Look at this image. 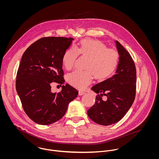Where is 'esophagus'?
Instances as JSON below:
<instances>
[{
	"instance_id": "esophagus-1",
	"label": "esophagus",
	"mask_w": 159,
	"mask_h": 159,
	"mask_svg": "<svg viewBox=\"0 0 159 159\" xmlns=\"http://www.w3.org/2000/svg\"><path fill=\"white\" fill-rule=\"evenodd\" d=\"M84 94H85V92L83 91H79V95H83Z\"/></svg>"
}]
</instances>
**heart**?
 <instances>
[{
    "instance_id": "obj_1",
    "label": "heart",
    "mask_w": 159,
    "mask_h": 159,
    "mask_svg": "<svg viewBox=\"0 0 159 159\" xmlns=\"http://www.w3.org/2000/svg\"><path fill=\"white\" fill-rule=\"evenodd\" d=\"M80 54L88 57L85 70H75L67 76L68 83L80 89H85L92 81L93 76L98 80H104L110 77L117 68L119 55L112 48H108L101 41L93 39H84L79 46L67 49L62 57V62L67 69L74 66Z\"/></svg>"
}]
</instances>
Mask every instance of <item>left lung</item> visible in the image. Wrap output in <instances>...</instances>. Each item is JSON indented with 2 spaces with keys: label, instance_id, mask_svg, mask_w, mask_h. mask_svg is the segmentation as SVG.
<instances>
[{
  "label": "left lung",
  "instance_id": "8db88e82",
  "mask_svg": "<svg viewBox=\"0 0 159 159\" xmlns=\"http://www.w3.org/2000/svg\"><path fill=\"white\" fill-rule=\"evenodd\" d=\"M119 55L115 75L93 87L97 96L95 104L88 111L89 118L95 123L110 125L119 121L132 105L136 93V71L129 52L115 41ZM107 96L103 101L101 97Z\"/></svg>",
  "mask_w": 159,
  "mask_h": 159
}]
</instances>
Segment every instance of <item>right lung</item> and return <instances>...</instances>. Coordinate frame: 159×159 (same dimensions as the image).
Segmentation results:
<instances>
[{
	"label": "right lung",
	"instance_id": "right-lung-1",
	"mask_svg": "<svg viewBox=\"0 0 159 159\" xmlns=\"http://www.w3.org/2000/svg\"><path fill=\"white\" fill-rule=\"evenodd\" d=\"M73 38L43 37L24 52L17 71L16 89L29 117L40 125H49L66 113L78 91L66 84L58 93L51 92V83L64 82L62 57Z\"/></svg>",
	"mask_w": 159,
	"mask_h": 159
}]
</instances>
